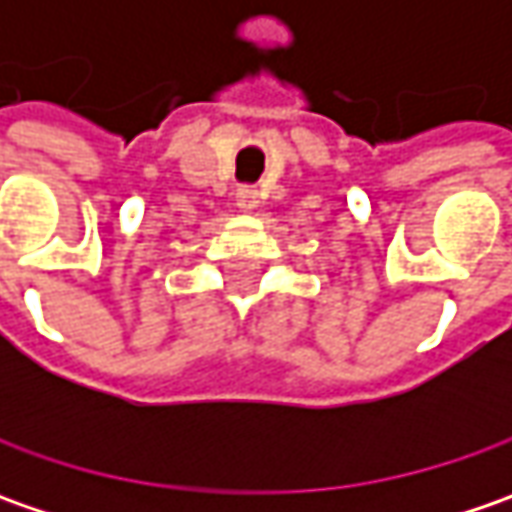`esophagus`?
<instances>
[{"instance_id":"34e87169","label":"esophagus","mask_w":512,"mask_h":512,"mask_svg":"<svg viewBox=\"0 0 512 512\" xmlns=\"http://www.w3.org/2000/svg\"><path fill=\"white\" fill-rule=\"evenodd\" d=\"M236 205H239V210L250 213L253 207L259 205V190H256L253 185H242L239 190H236Z\"/></svg>"}]
</instances>
